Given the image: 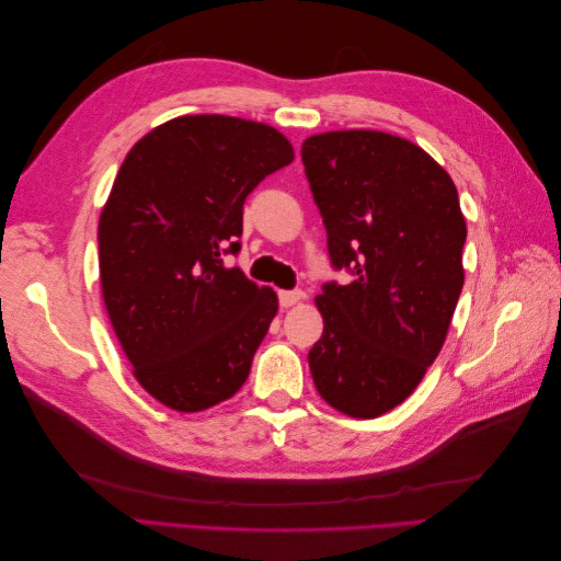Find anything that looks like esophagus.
<instances>
[{"mask_svg":"<svg viewBox=\"0 0 561 561\" xmlns=\"http://www.w3.org/2000/svg\"><path fill=\"white\" fill-rule=\"evenodd\" d=\"M301 299H304V293H301V290H280V293H278V301H280L283 309L295 307V304H299Z\"/></svg>","mask_w":561,"mask_h":561,"instance_id":"34e87169","label":"esophagus"}]
</instances>
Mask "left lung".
Returning <instances> with one entry per match:
<instances>
[{"mask_svg":"<svg viewBox=\"0 0 561 561\" xmlns=\"http://www.w3.org/2000/svg\"><path fill=\"white\" fill-rule=\"evenodd\" d=\"M334 268L316 297L322 336L309 351L320 398L375 419L414 393L443 348L463 287L458 192L414 142L381 130H330L301 145Z\"/></svg>","mask_w":561,"mask_h":561,"instance_id":"obj_1","label":"left lung"}]
</instances>
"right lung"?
<instances>
[{
    "instance_id": "right-lung-1",
    "label": "right lung",
    "mask_w": 561,
    "mask_h": 561,
    "mask_svg": "<svg viewBox=\"0 0 561 561\" xmlns=\"http://www.w3.org/2000/svg\"><path fill=\"white\" fill-rule=\"evenodd\" d=\"M283 133L222 114L178 116L133 145L100 213L103 299L133 375L175 412L229 400L278 311L271 287L225 266L243 203L293 163Z\"/></svg>"
}]
</instances>
